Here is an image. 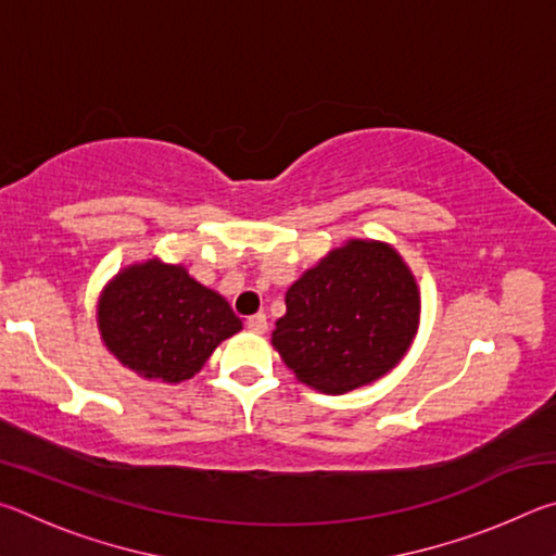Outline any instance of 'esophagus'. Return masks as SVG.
<instances>
[{"instance_id":"obj_1","label":"esophagus","mask_w":556,"mask_h":556,"mask_svg":"<svg viewBox=\"0 0 556 556\" xmlns=\"http://www.w3.org/2000/svg\"><path fill=\"white\" fill-rule=\"evenodd\" d=\"M244 326H248L252 333H265V331H267V316H265V314L250 316L248 321H244Z\"/></svg>"}]
</instances>
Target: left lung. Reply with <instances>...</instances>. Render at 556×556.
<instances>
[{
	"instance_id": "8db88e82",
	"label": "left lung",
	"mask_w": 556,
	"mask_h": 556,
	"mask_svg": "<svg viewBox=\"0 0 556 556\" xmlns=\"http://www.w3.org/2000/svg\"><path fill=\"white\" fill-rule=\"evenodd\" d=\"M419 314L417 277L400 252L390 242L351 238L289 287L271 345L301 384L345 394L397 368Z\"/></svg>"
}]
</instances>
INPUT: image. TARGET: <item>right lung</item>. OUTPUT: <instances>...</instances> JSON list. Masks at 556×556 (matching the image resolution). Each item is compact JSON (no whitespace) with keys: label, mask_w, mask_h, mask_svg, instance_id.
Segmentation results:
<instances>
[{"label":"right lung","mask_w":556,"mask_h":556,"mask_svg":"<svg viewBox=\"0 0 556 556\" xmlns=\"http://www.w3.org/2000/svg\"><path fill=\"white\" fill-rule=\"evenodd\" d=\"M242 321L218 291L184 265L152 257L112 277L98 299V331L108 351L144 380H191Z\"/></svg>","instance_id":"obj_1"}]
</instances>
